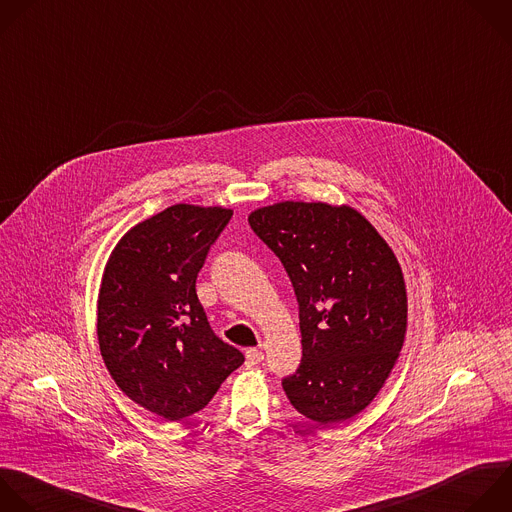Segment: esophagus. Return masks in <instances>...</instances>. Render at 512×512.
Instances as JSON below:
<instances>
[{
	"instance_id": "1",
	"label": "esophagus",
	"mask_w": 512,
	"mask_h": 512,
	"mask_svg": "<svg viewBox=\"0 0 512 512\" xmlns=\"http://www.w3.org/2000/svg\"><path fill=\"white\" fill-rule=\"evenodd\" d=\"M245 358H247V364H249V366H255V364H261L265 356H263V352H261V350L251 348V350H247V352H245Z\"/></svg>"
}]
</instances>
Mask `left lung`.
<instances>
[{"instance_id":"obj_1","label":"left lung","mask_w":512,"mask_h":512,"mask_svg":"<svg viewBox=\"0 0 512 512\" xmlns=\"http://www.w3.org/2000/svg\"><path fill=\"white\" fill-rule=\"evenodd\" d=\"M283 263L299 305L301 364L281 380L291 406L331 424L362 412L404 344L406 287L380 233L354 209L277 203L251 213Z\"/></svg>"}]
</instances>
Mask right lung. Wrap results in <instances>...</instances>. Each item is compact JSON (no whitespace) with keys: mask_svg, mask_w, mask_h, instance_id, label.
Masks as SVG:
<instances>
[{"mask_svg":"<svg viewBox=\"0 0 512 512\" xmlns=\"http://www.w3.org/2000/svg\"><path fill=\"white\" fill-rule=\"evenodd\" d=\"M233 211L173 205L114 247L98 295V344L118 388L164 420L203 410L243 362L209 325L197 275Z\"/></svg>","mask_w":512,"mask_h":512,"instance_id":"right-lung-1","label":"right lung"}]
</instances>
